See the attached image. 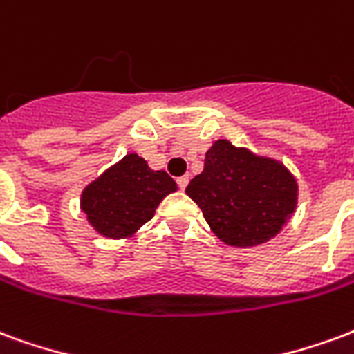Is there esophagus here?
Returning <instances> with one entry per match:
<instances>
[{"label":"esophagus","mask_w":354,"mask_h":354,"mask_svg":"<svg viewBox=\"0 0 354 354\" xmlns=\"http://www.w3.org/2000/svg\"><path fill=\"white\" fill-rule=\"evenodd\" d=\"M188 180H190V175H180V177H177V185H179V188H187Z\"/></svg>","instance_id":"obj_1"}]
</instances>
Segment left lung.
Returning a JSON list of instances; mask_svg holds the SVG:
<instances>
[{
	"mask_svg": "<svg viewBox=\"0 0 354 354\" xmlns=\"http://www.w3.org/2000/svg\"><path fill=\"white\" fill-rule=\"evenodd\" d=\"M187 194L226 245L254 247L277 236L298 202V185L283 164L218 139Z\"/></svg>",
	"mask_w": 354,
	"mask_h": 354,
	"instance_id": "1",
	"label": "left lung"
}]
</instances>
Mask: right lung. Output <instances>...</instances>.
Segmentation results:
<instances>
[{"label":"right lung","mask_w":354,"mask_h":354,"mask_svg":"<svg viewBox=\"0 0 354 354\" xmlns=\"http://www.w3.org/2000/svg\"><path fill=\"white\" fill-rule=\"evenodd\" d=\"M175 190L177 183L166 171H152L141 156L126 154L84 188L81 207L95 232L117 239L151 221L158 203Z\"/></svg>","instance_id":"right-lung-1"}]
</instances>
